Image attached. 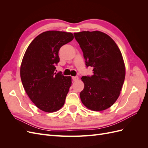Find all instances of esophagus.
Masks as SVG:
<instances>
[{
  "mask_svg": "<svg viewBox=\"0 0 148 148\" xmlns=\"http://www.w3.org/2000/svg\"><path fill=\"white\" fill-rule=\"evenodd\" d=\"M72 79H73V81H77V80L79 79V78H78V76H75V77H72Z\"/></svg>",
  "mask_w": 148,
  "mask_h": 148,
  "instance_id": "esophagus-1",
  "label": "esophagus"
}]
</instances>
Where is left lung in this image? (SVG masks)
I'll return each mask as SVG.
<instances>
[{
    "mask_svg": "<svg viewBox=\"0 0 148 148\" xmlns=\"http://www.w3.org/2000/svg\"><path fill=\"white\" fill-rule=\"evenodd\" d=\"M83 53L91 77H82L84 87L80 92L83 104L94 111L109 108L117 101L125 77V66L119 47L109 36L99 31L74 33Z\"/></svg>",
    "mask_w": 148,
    "mask_h": 148,
    "instance_id": "1",
    "label": "left lung"
}]
</instances>
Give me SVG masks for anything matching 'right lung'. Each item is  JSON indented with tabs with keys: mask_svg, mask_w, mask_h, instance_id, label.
Returning <instances> with one entry per match:
<instances>
[{
	"mask_svg": "<svg viewBox=\"0 0 148 148\" xmlns=\"http://www.w3.org/2000/svg\"><path fill=\"white\" fill-rule=\"evenodd\" d=\"M71 33L47 31L28 47L22 60L20 77L23 88L34 105L46 112L63 107L71 85V77L56 73L60 47L72 41Z\"/></svg>",
	"mask_w": 148,
	"mask_h": 148,
	"instance_id": "1",
	"label": "right lung"
}]
</instances>
